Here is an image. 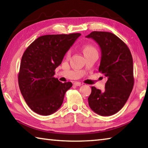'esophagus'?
Instances as JSON below:
<instances>
[{
    "label": "esophagus",
    "mask_w": 148,
    "mask_h": 148,
    "mask_svg": "<svg viewBox=\"0 0 148 148\" xmlns=\"http://www.w3.org/2000/svg\"><path fill=\"white\" fill-rule=\"evenodd\" d=\"M74 85L75 86H81L82 83H80V82H74Z\"/></svg>",
    "instance_id": "esophagus-1"
}]
</instances>
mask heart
I'll list each match as a JSON object with an SVG mask.
<instances>
[{"label": "heart", "instance_id": "b5f03b06", "mask_svg": "<svg viewBox=\"0 0 148 148\" xmlns=\"http://www.w3.org/2000/svg\"><path fill=\"white\" fill-rule=\"evenodd\" d=\"M92 51H97L96 48L94 46H91V45H89V46H87L84 47V52L85 53H87V52H92ZM70 54V52L69 51L67 53V56H69Z\"/></svg>", "mask_w": 148, "mask_h": 148}]
</instances>
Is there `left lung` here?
Returning a JSON list of instances; mask_svg holds the SVG:
<instances>
[{
	"instance_id": "left-lung-1",
	"label": "left lung",
	"mask_w": 148,
	"mask_h": 148,
	"mask_svg": "<svg viewBox=\"0 0 148 148\" xmlns=\"http://www.w3.org/2000/svg\"><path fill=\"white\" fill-rule=\"evenodd\" d=\"M86 37L93 39L101 47L99 71L108 78L104 91L91 87L89 105L100 116H112L124 106L133 89L132 55L126 44L112 32L93 31Z\"/></svg>"
}]
</instances>
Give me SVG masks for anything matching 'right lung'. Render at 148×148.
Segmentation results:
<instances>
[{"mask_svg": "<svg viewBox=\"0 0 148 148\" xmlns=\"http://www.w3.org/2000/svg\"><path fill=\"white\" fill-rule=\"evenodd\" d=\"M80 33L48 34L38 37L22 56L18 74L20 91L32 111L42 116L56 112L62 104L71 82L62 83L55 70Z\"/></svg>", "mask_w": 148, "mask_h": 148, "instance_id": "obj_1", "label": "right lung"}]
</instances>
